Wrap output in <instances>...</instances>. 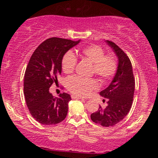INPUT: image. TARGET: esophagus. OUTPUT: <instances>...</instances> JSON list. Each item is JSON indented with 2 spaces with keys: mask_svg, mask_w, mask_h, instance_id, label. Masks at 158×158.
I'll use <instances>...</instances> for the list:
<instances>
[{
  "mask_svg": "<svg viewBox=\"0 0 158 158\" xmlns=\"http://www.w3.org/2000/svg\"><path fill=\"white\" fill-rule=\"evenodd\" d=\"M71 97H72V99H82V97H78V96H76V95H73V94H72V95H71Z\"/></svg>",
  "mask_w": 158,
  "mask_h": 158,
  "instance_id": "obj_1",
  "label": "esophagus"
}]
</instances>
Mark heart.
Segmentation results:
<instances>
[{"instance_id":"obj_1","label":"heart","mask_w":158,"mask_h":158,"mask_svg":"<svg viewBox=\"0 0 158 158\" xmlns=\"http://www.w3.org/2000/svg\"><path fill=\"white\" fill-rule=\"evenodd\" d=\"M81 58L92 62V73H95L102 81H109L116 75L118 69V61L113 53L105 54V50L99 45L92 44L78 50ZM77 64V59L72 52L68 51L61 59V69L66 74L72 73ZM66 88L73 95L87 97L99 85L96 79L80 77H69L67 79Z\"/></svg>"}]
</instances>
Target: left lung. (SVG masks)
I'll list each match as a JSON object with an SVG mask.
<instances>
[{
  "instance_id": "obj_1",
  "label": "left lung",
  "mask_w": 158,
  "mask_h": 158,
  "mask_svg": "<svg viewBox=\"0 0 158 158\" xmlns=\"http://www.w3.org/2000/svg\"><path fill=\"white\" fill-rule=\"evenodd\" d=\"M106 42L118 57V69L109 86L100 92L102 97L108 99V106L106 108L99 106L97 111L91 114L90 118L94 123L109 127L123 120L131 109L135 79L131 62L126 52L113 41L107 40Z\"/></svg>"
}]
</instances>
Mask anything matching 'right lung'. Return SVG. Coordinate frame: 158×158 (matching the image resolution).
<instances>
[{
    "mask_svg": "<svg viewBox=\"0 0 158 158\" xmlns=\"http://www.w3.org/2000/svg\"><path fill=\"white\" fill-rule=\"evenodd\" d=\"M79 42L50 38L43 41L30 57L24 74L23 94L30 114L41 124H57L62 122L68 114L70 96L62 93L59 97H54L49 88L58 81L63 56Z\"/></svg>",
    "mask_w": 158,
    "mask_h": 158,
    "instance_id": "right-lung-1",
    "label": "right lung"
}]
</instances>
